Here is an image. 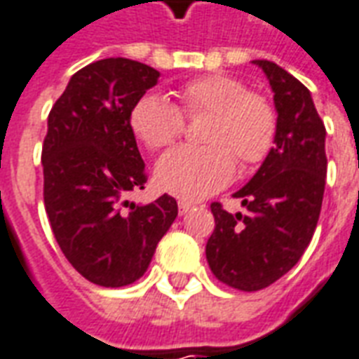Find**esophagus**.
<instances>
[{
	"instance_id": "34e87169",
	"label": "esophagus",
	"mask_w": 359,
	"mask_h": 359,
	"mask_svg": "<svg viewBox=\"0 0 359 359\" xmlns=\"http://www.w3.org/2000/svg\"><path fill=\"white\" fill-rule=\"evenodd\" d=\"M193 206H195V205H193V203H189V201H180V203H177L180 214H187V212H189Z\"/></svg>"
}]
</instances>
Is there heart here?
I'll return each mask as SVG.
<instances>
[{"label":"heart","instance_id":"obj_1","mask_svg":"<svg viewBox=\"0 0 359 359\" xmlns=\"http://www.w3.org/2000/svg\"><path fill=\"white\" fill-rule=\"evenodd\" d=\"M180 107L158 93H145L130 111V128L151 151L172 145L185 130V118L210 114L201 141L203 147L172 149L156 162L158 189L176 197L205 198L218 193L241 170L262 164L277 137V112L268 97L248 91L231 74L197 76L176 91Z\"/></svg>","mask_w":359,"mask_h":359}]
</instances>
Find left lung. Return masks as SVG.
<instances>
[{
	"label": "left lung",
	"instance_id": "obj_1",
	"mask_svg": "<svg viewBox=\"0 0 359 359\" xmlns=\"http://www.w3.org/2000/svg\"><path fill=\"white\" fill-rule=\"evenodd\" d=\"M252 62L273 91L276 147L233 195L245 214H229L212 203L216 227L206 243L212 273L247 292L276 283L304 255L318 226L327 176L325 126L308 88L276 62Z\"/></svg>",
	"mask_w": 359,
	"mask_h": 359
}]
</instances>
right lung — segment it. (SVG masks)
<instances>
[{"instance_id":"obj_1","label":"right lung","mask_w":359,"mask_h":359,"mask_svg":"<svg viewBox=\"0 0 359 359\" xmlns=\"http://www.w3.org/2000/svg\"><path fill=\"white\" fill-rule=\"evenodd\" d=\"M158 76L124 57L91 62L70 78L47 118L41 149L47 218L72 268L101 287L137 281L177 216L170 195L149 205L124 201L147 182L130 111ZM124 205L130 206L128 215Z\"/></svg>"}]
</instances>
